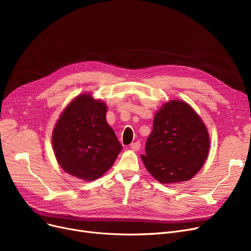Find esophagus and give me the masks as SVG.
Listing matches in <instances>:
<instances>
[{
	"instance_id": "esophagus-1",
	"label": "esophagus",
	"mask_w": 251,
	"mask_h": 251,
	"mask_svg": "<svg viewBox=\"0 0 251 251\" xmlns=\"http://www.w3.org/2000/svg\"><path fill=\"white\" fill-rule=\"evenodd\" d=\"M130 149L135 151H138V150L140 149V142H139V141H135V142H133V143H131V144H130Z\"/></svg>"
}]
</instances>
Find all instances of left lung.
I'll use <instances>...</instances> for the list:
<instances>
[{"instance_id": "8db88e82", "label": "left lung", "mask_w": 251, "mask_h": 251, "mask_svg": "<svg viewBox=\"0 0 251 251\" xmlns=\"http://www.w3.org/2000/svg\"><path fill=\"white\" fill-rule=\"evenodd\" d=\"M209 149L207 130L189 104L171 100L157 111L142 162L161 183L191 179L201 169Z\"/></svg>"}]
</instances>
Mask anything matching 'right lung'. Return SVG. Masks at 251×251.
Listing matches in <instances>:
<instances>
[{
	"mask_svg": "<svg viewBox=\"0 0 251 251\" xmlns=\"http://www.w3.org/2000/svg\"><path fill=\"white\" fill-rule=\"evenodd\" d=\"M105 103L80 95L64 110L52 131V148L62 169L92 181L113 166L122 150L105 120Z\"/></svg>",
	"mask_w": 251,
	"mask_h": 251,
	"instance_id": "add662e5",
	"label": "right lung"
}]
</instances>
